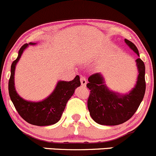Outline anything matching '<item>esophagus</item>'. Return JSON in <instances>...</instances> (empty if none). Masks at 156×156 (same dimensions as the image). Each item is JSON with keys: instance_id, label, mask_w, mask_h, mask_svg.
<instances>
[{"instance_id": "1", "label": "esophagus", "mask_w": 156, "mask_h": 156, "mask_svg": "<svg viewBox=\"0 0 156 156\" xmlns=\"http://www.w3.org/2000/svg\"><path fill=\"white\" fill-rule=\"evenodd\" d=\"M80 82H81V85L83 86H86L87 84V81H86V79L84 76H81L80 77Z\"/></svg>"}]
</instances>
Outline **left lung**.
Instances as JSON below:
<instances>
[{
  "instance_id": "obj_1",
  "label": "left lung",
  "mask_w": 156,
  "mask_h": 156,
  "mask_svg": "<svg viewBox=\"0 0 156 156\" xmlns=\"http://www.w3.org/2000/svg\"><path fill=\"white\" fill-rule=\"evenodd\" d=\"M126 44L139 55L137 48L132 42L125 40ZM138 70L137 83L127 94L110 91L101 73L89 77L86 86L91 90L88 99L90 115L95 122L104 126H117L128 121L135 113L144 98L146 91L145 65L140 58L136 60Z\"/></svg>"
}]
</instances>
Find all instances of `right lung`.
<instances>
[{"label":"right lung","mask_w":156,"mask_h":156,"mask_svg":"<svg viewBox=\"0 0 156 156\" xmlns=\"http://www.w3.org/2000/svg\"><path fill=\"white\" fill-rule=\"evenodd\" d=\"M35 44V43L24 44L19 49L17 58L12 63L10 78L8 85L9 94L16 110L27 122L37 126H50L55 124L60 120L66 104L73 94L75 89L80 86L81 83L80 76L77 75L72 81L58 82L52 94L41 101H28L21 98L16 91L14 83L16 65L28 45Z\"/></svg>","instance_id":"add662e5"}]
</instances>
